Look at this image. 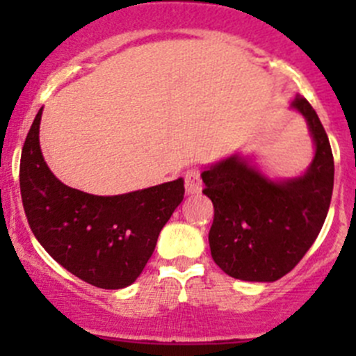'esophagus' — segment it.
Segmentation results:
<instances>
[{"instance_id":"esophagus-1","label":"esophagus","mask_w":356,"mask_h":356,"mask_svg":"<svg viewBox=\"0 0 356 356\" xmlns=\"http://www.w3.org/2000/svg\"><path fill=\"white\" fill-rule=\"evenodd\" d=\"M184 186L188 195H198L203 189V182H201L198 170H188L184 175Z\"/></svg>"}]
</instances>
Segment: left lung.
<instances>
[{
	"instance_id": "8db88e82",
	"label": "left lung",
	"mask_w": 356,
	"mask_h": 356,
	"mask_svg": "<svg viewBox=\"0 0 356 356\" xmlns=\"http://www.w3.org/2000/svg\"><path fill=\"white\" fill-rule=\"evenodd\" d=\"M307 120L315 153L307 170L270 177L254 156L234 153L201 172L213 203L208 243L215 264L231 277L274 282L296 267L317 239L331 204L334 160L318 115L305 98L291 103Z\"/></svg>"
}]
</instances>
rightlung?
<instances>
[{
  "mask_svg": "<svg viewBox=\"0 0 356 356\" xmlns=\"http://www.w3.org/2000/svg\"><path fill=\"white\" fill-rule=\"evenodd\" d=\"M42 108L25 138L20 193L41 246L75 277L102 289L131 286L155 251L156 239L184 200V179L115 196L68 188L49 170L39 145Z\"/></svg>",
  "mask_w": 356,
  "mask_h": 356,
  "instance_id": "add662e5",
  "label": "right lung"
}]
</instances>
